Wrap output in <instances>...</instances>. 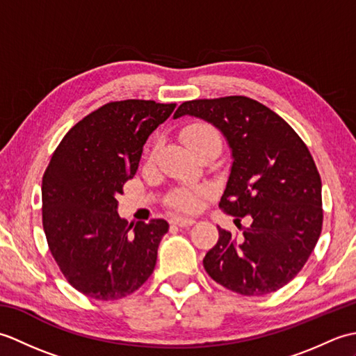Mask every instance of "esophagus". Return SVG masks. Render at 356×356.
<instances>
[{"label":"esophagus","mask_w":356,"mask_h":356,"mask_svg":"<svg viewBox=\"0 0 356 356\" xmlns=\"http://www.w3.org/2000/svg\"><path fill=\"white\" fill-rule=\"evenodd\" d=\"M171 223L180 226V228H188V226H193L195 223V220L191 217H179V216H176V217L171 218Z\"/></svg>","instance_id":"esophagus-1"}]
</instances>
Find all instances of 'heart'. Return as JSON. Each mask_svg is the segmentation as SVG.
Masks as SVG:
<instances>
[{
    "mask_svg": "<svg viewBox=\"0 0 356 356\" xmlns=\"http://www.w3.org/2000/svg\"><path fill=\"white\" fill-rule=\"evenodd\" d=\"M180 136H182V140L185 142V145L188 148H191L193 145H195V143L203 139L218 138V134L214 128L203 122L186 125L182 130V133H180ZM205 194L207 191L202 190V188H194V190H180L171 195V203L182 211H194L199 208L200 199Z\"/></svg>",
    "mask_w": 356,
    "mask_h": 356,
    "instance_id": "obj_1",
    "label": "heart"
}]
</instances>
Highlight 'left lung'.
<instances>
[{"label":"left lung","instance_id":"obj_1","mask_svg":"<svg viewBox=\"0 0 356 356\" xmlns=\"http://www.w3.org/2000/svg\"><path fill=\"white\" fill-rule=\"evenodd\" d=\"M190 115L222 131L232 153L218 203L241 236L218 228L203 259L208 275L248 297L278 291L305 266L323 228L321 179L306 143L266 105L246 96L184 102L174 119Z\"/></svg>","mask_w":356,"mask_h":356}]
</instances>
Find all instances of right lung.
<instances>
[{
    "mask_svg": "<svg viewBox=\"0 0 356 356\" xmlns=\"http://www.w3.org/2000/svg\"><path fill=\"white\" fill-rule=\"evenodd\" d=\"M174 108L142 99L105 104L70 128L44 172L49 249L67 282L90 298H124L153 274L170 225L154 218L128 226L116 197L138 171L148 136Z\"/></svg>",
    "mask_w": 356,
    "mask_h": 356,
    "instance_id": "obj_1",
    "label": "right lung"
}]
</instances>
